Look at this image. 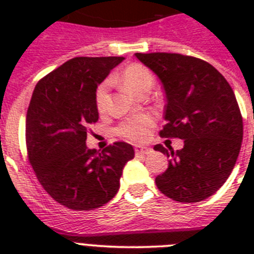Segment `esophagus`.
I'll return each mask as SVG.
<instances>
[{
    "label": "esophagus",
    "mask_w": 254,
    "mask_h": 254,
    "mask_svg": "<svg viewBox=\"0 0 254 254\" xmlns=\"http://www.w3.org/2000/svg\"><path fill=\"white\" fill-rule=\"evenodd\" d=\"M134 152H136V155H146L151 152V149L147 146H136L134 147Z\"/></svg>",
    "instance_id": "esophagus-1"
}]
</instances>
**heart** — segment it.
<instances>
[{
	"instance_id": "1",
	"label": "heart",
	"mask_w": 254,
	"mask_h": 254,
	"mask_svg": "<svg viewBox=\"0 0 254 254\" xmlns=\"http://www.w3.org/2000/svg\"><path fill=\"white\" fill-rule=\"evenodd\" d=\"M118 80L129 93L134 95H138L141 91L146 89H151L154 84V77L150 69L140 64H132L125 67L118 76ZM108 86H109L108 81H104L98 86L95 91V105L99 112H104L105 109ZM154 123V117L151 114H137L123 121L117 128V133L133 142H141L149 137Z\"/></svg>"
}]
</instances>
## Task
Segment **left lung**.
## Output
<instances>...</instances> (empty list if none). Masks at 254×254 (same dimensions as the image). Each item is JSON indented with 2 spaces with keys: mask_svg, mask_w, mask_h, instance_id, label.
Masks as SVG:
<instances>
[{
  "mask_svg": "<svg viewBox=\"0 0 254 254\" xmlns=\"http://www.w3.org/2000/svg\"><path fill=\"white\" fill-rule=\"evenodd\" d=\"M160 78L165 91L161 137L185 140L174 151L154 150L170 158L156 177L159 190L178 202H199L229 178L243 140V120L234 91L221 73L199 58L178 53H134Z\"/></svg>",
  "mask_w": 254,
  "mask_h": 254,
  "instance_id": "left-lung-1",
  "label": "left lung"
}]
</instances>
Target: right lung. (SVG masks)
Wrapping results in <instances>:
<instances>
[{"mask_svg":"<svg viewBox=\"0 0 254 254\" xmlns=\"http://www.w3.org/2000/svg\"><path fill=\"white\" fill-rule=\"evenodd\" d=\"M123 60L75 57L35 85L26 113L29 161L47 193L64 207L86 211L109 202L134 156L127 142L102 152L86 146L89 127L99 118L98 85Z\"/></svg>","mask_w":254,"mask_h":254,"instance_id":"obj_1","label":"right lung"}]
</instances>
